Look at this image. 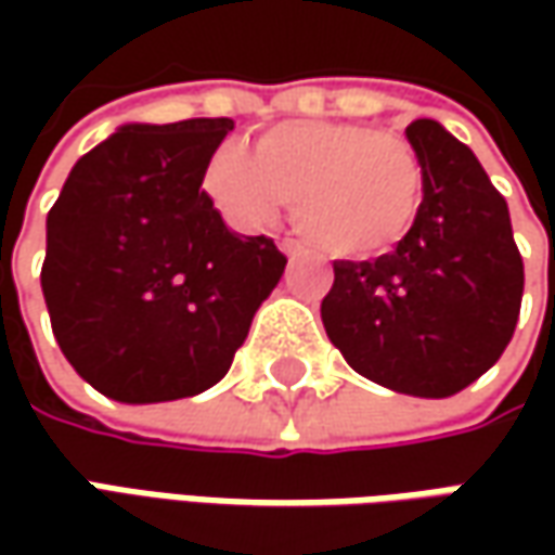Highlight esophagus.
I'll use <instances>...</instances> for the list:
<instances>
[{
	"label": "esophagus",
	"instance_id": "esophagus-1",
	"mask_svg": "<svg viewBox=\"0 0 555 555\" xmlns=\"http://www.w3.org/2000/svg\"><path fill=\"white\" fill-rule=\"evenodd\" d=\"M281 253H284V256H287L289 262H296V259H306V256H309V253H306V249H302V246L299 244H293V241H281Z\"/></svg>",
	"mask_w": 555,
	"mask_h": 555
}]
</instances>
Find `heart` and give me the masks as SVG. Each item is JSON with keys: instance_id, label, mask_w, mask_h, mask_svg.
Listing matches in <instances>:
<instances>
[{"instance_id": "1", "label": "heart", "mask_w": 555, "mask_h": 555, "mask_svg": "<svg viewBox=\"0 0 555 555\" xmlns=\"http://www.w3.org/2000/svg\"><path fill=\"white\" fill-rule=\"evenodd\" d=\"M203 184L228 222L259 231L284 201L296 228L331 256L364 259L395 246L423 201V163L404 139L343 119L271 126L256 151L224 141Z\"/></svg>"}]
</instances>
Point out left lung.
Masks as SVG:
<instances>
[{"label": "left lung", "mask_w": 555, "mask_h": 555, "mask_svg": "<svg viewBox=\"0 0 555 555\" xmlns=\"http://www.w3.org/2000/svg\"><path fill=\"white\" fill-rule=\"evenodd\" d=\"M423 203L411 231L371 262H333L321 321L349 367L416 398L476 383L509 346L522 256L506 201L476 154L436 119H414Z\"/></svg>", "instance_id": "left-lung-1"}]
</instances>
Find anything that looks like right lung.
Masks as SVG:
<instances>
[{
	"label": "right lung",
	"instance_id": "obj_1",
	"mask_svg": "<svg viewBox=\"0 0 555 555\" xmlns=\"http://www.w3.org/2000/svg\"><path fill=\"white\" fill-rule=\"evenodd\" d=\"M234 119L126 122L70 169L46 219L42 296L64 358L98 392H206L278 287L284 253L224 224L203 191Z\"/></svg>",
	"mask_w": 555,
	"mask_h": 555
}]
</instances>
